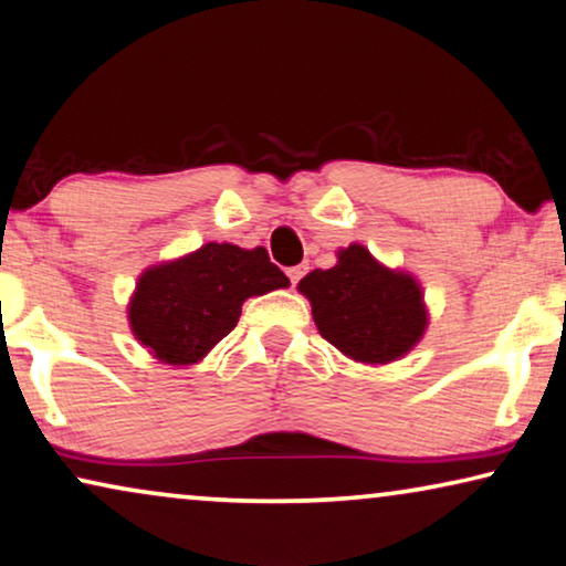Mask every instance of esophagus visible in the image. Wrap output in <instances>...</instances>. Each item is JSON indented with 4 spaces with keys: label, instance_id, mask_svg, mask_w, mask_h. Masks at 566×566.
Segmentation results:
<instances>
[{
    "label": "esophagus",
    "instance_id": "obj_1",
    "mask_svg": "<svg viewBox=\"0 0 566 566\" xmlns=\"http://www.w3.org/2000/svg\"><path fill=\"white\" fill-rule=\"evenodd\" d=\"M302 274H305V266H292L290 272H286V276H290L292 284H297L302 280Z\"/></svg>",
    "mask_w": 566,
    "mask_h": 566
}]
</instances>
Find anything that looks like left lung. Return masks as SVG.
Wrapping results in <instances>:
<instances>
[{"instance_id": "obj_1", "label": "left lung", "mask_w": 566, "mask_h": 566, "mask_svg": "<svg viewBox=\"0 0 566 566\" xmlns=\"http://www.w3.org/2000/svg\"><path fill=\"white\" fill-rule=\"evenodd\" d=\"M313 305L321 336L361 364L400 359L423 338L428 313L416 276L381 266L359 243L338 251V264L315 269L297 284Z\"/></svg>"}]
</instances>
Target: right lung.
I'll return each mask as SVG.
<instances>
[{
    "mask_svg": "<svg viewBox=\"0 0 566 566\" xmlns=\"http://www.w3.org/2000/svg\"><path fill=\"white\" fill-rule=\"evenodd\" d=\"M284 286L290 280L269 261L264 245L245 251L233 243H205L146 269L127 317L133 336L158 361L189 366L235 328L245 300Z\"/></svg>",
    "mask_w": 566,
    "mask_h": 566,
    "instance_id": "obj_1",
    "label": "right lung"
}]
</instances>
